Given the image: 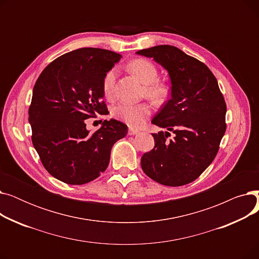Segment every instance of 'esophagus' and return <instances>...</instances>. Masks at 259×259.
<instances>
[{
    "instance_id": "obj_1",
    "label": "esophagus",
    "mask_w": 259,
    "mask_h": 259,
    "mask_svg": "<svg viewBox=\"0 0 259 259\" xmlns=\"http://www.w3.org/2000/svg\"><path fill=\"white\" fill-rule=\"evenodd\" d=\"M138 133H140V131H139L138 129L129 128V131H128V134H129V135H135V134H138Z\"/></svg>"
}]
</instances>
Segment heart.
<instances>
[{
  "label": "heart",
  "mask_w": 259,
  "mask_h": 259,
  "mask_svg": "<svg viewBox=\"0 0 259 259\" xmlns=\"http://www.w3.org/2000/svg\"><path fill=\"white\" fill-rule=\"evenodd\" d=\"M129 69L145 84V97L156 104H162L167 101L170 94V87L166 81L156 79L158 75L157 68L152 62L146 59H137L129 64ZM116 72V68H113L104 77L103 91L107 98H110L113 93ZM151 113L152 107L149 103H141L138 105L122 103L112 109L113 117L125 122L131 128L143 126Z\"/></svg>",
  "instance_id": "heart-1"
}]
</instances>
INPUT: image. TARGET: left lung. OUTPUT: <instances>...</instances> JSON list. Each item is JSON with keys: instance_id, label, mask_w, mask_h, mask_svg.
<instances>
[{"instance_id": "left-lung-1", "label": "left lung", "mask_w": 259, "mask_h": 259, "mask_svg": "<svg viewBox=\"0 0 259 259\" xmlns=\"http://www.w3.org/2000/svg\"><path fill=\"white\" fill-rule=\"evenodd\" d=\"M137 53L153 58L169 73L171 99L152 124L175 134L170 141L169 132L152 134L155 146L142 156V169L165 186L192 183L215 158L226 132L227 106L217 79L205 64L178 47L159 45Z\"/></svg>"}]
</instances>
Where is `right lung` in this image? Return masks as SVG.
I'll return each instance as SVG.
<instances>
[{"label":"right lung","instance_id":"add662e5","mask_svg":"<svg viewBox=\"0 0 259 259\" xmlns=\"http://www.w3.org/2000/svg\"><path fill=\"white\" fill-rule=\"evenodd\" d=\"M121 56L101 48H79L51 62L39 74L29 107L31 141L45 169L59 181L84 185L101 175L112 146L128 127L105 119L89 132L86 119L108 114L103 80Z\"/></svg>","mask_w":259,"mask_h":259}]
</instances>
